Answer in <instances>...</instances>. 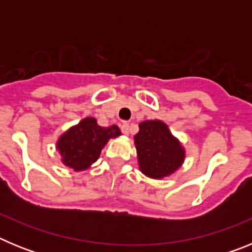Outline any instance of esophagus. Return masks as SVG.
<instances>
[{
  "instance_id": "obj_1",
  "label": "esophagus",
  "mask_w": 252,
  "mask_h": 252,
  "mask_svg": "<svg viewBox=\"0 0 252 252\" xmlns=\"http://www.w3.org/2000/svg\"><path fill=\"white\" fill-rule=\"evenodd\" d=\"M130 124H128V122H124V124L121 125V131L122 132L125 133V135H128V133H130Z\"/></svg>"
}]
</instances>
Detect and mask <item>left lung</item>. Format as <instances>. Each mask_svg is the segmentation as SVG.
I'll return each mask as SVG.
<instances>
[{"label":"left lung","mask_w":252,"mask_h":252,"mask_svg":"<svg viewBox=\"0 0 252 252\" xmlns=\"http://www.w3.org/2000/svg\"><path fill=\"white\" fill-rule=\"evenodd\" d=\"M135 135L140 169L150 178L166 177L184 160V151L164 122L145 121Z\"/></svg>","instance_id":"1"}]
</instances>
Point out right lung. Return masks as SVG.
Instances as JSON below:
<instances>
[{
  "mask_svg": "<svg viewBox=\"0 0 252 252\" xmlns=\"http://www.w3.org/2000/svg\"><path fill=\"white\" fill-rule=\"evenodd\" d=\"M120 135L121 131L116 125L102 127L94 119L88 117L60 137L58 149L66 166L74 170H84L98 159L108 140Z\"/></svg>",
  "mask_w": 252,
  "mask_h": 252,
  "instance_id": "1",
  "label": "right lung"
}]
</instances>
